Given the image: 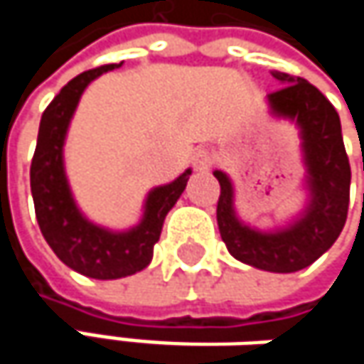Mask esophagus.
<instances>
[{
	"label": "esophagus",
	"instance_id": "34e87169",
	"mask_svg": "<svg viewBox=\"0 0 364 364\" xmlns=\"http://www.w3.org/2000/svg\"><path fill=\"white\" fill-rule=\"evenodd\" d=\"M210 166H213V156L206 149L196 151V156H193V168L200 171V173H206V171H210Z\"/></svg>",
	"mask_w": 364,
	"mask_h": 364
}]
</instances>
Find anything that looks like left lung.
<instances>
[{"instance_id":"1","label":"left lung","mask_w":364,"mask_h":364,"mask_svg":"<svg viewBox=\"0 0 364 364\" xmlns=\"http://www.w3.org/2000/svg\"><path fill=\"white\" fill-rule=\"evenodd\" d=\"M272 75L282 88L267 95L269 113L293 122L299 130L306 164V206L280 228H253L236 213L232 179L223 171H215L213 175L221 185L217 223L232 257L257 269L291 274L312 265L341 234L348 217L352 173L339 115L325 95L304 77L282 71H272Z\"/></svg>"}]
</instances>
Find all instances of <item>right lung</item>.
Wrapping results in <instances>:
<instances>
[{"instance_id": "1", "label": "right lung", "mask_w": 364, "mask_h": 364, "mask_svg": "<svg viewBox=\"0 0 364 364\" xmlns=\"http://www.w3.org/2000/svg\"><path fill=\"white\" fill-rule=\"evenodd\" d=\"M117 67L122 63L84 71L54 97L41 115L31 162V193L46 242L65 265L97 280L132 276L151 263L164 219L191 175V168H187L173 183L154 187L145 198L141 221L130 230L115 232L97 225L80 210L65 173L67 130L88 84Z\"/></svg>"}]
</instances>
